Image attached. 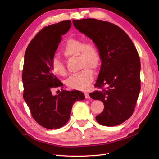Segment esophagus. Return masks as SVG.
<instances>
[{"mask_svg":"<svg viewBox=\"0 0 159 159\" xmlns=\"http://www.w3.org/2000/svg\"><path fill=\"white\" fill-rule=\"evenodd\" d=\"M85 98L87 99H89V98H90V96H89V93H85Z\"/></svg>","mask_w":159,"mask_h":159,"instance_id":"34e87169","label":"esophagus"}]
</instances>
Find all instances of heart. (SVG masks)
<instances>
[{
    "label": "heart",
    "mask_w": 159,
    "mask_h": 159,
    "mask_svg": "<svg viewBox=\"0 0 159 159\" xmlns=\"http://www.w3.org/2000/svg\"><path fill=\"white\" fill-rule=\"evenodd\" d=\"M62 54L67 58L78 57L80 72L69 77L66 85L76 90H86L93 80V70L99 67L101 61L100 53L95 43L84 42L82 39L70 38L66 42L62 49ZM52 72L57 76H65L67 71L63 63L58 58H55L51 63Z\"/></svg>",
    "instance_id": "heart-1"
}]
</instances>
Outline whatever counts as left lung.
<instances>
[{"instance_id":"8db88e82","label":"left lung","mask_w":159,"mask_h":159,"mask_svg":"<svg viewBox=\"0 0 159 159\" xmlns=\"http://www.w3.org/2000/svg\"><path fill=\"white\" fill-rule=\"evenodd\" d=\"M72 22L74 27L92 39L100 53L102 63L94 85L100 89L89 93L104 105L96 120L106 126L123 123L133 115L141 89V63L135 46L113 23L93 18Z\"/></svg>"}]
</instances>
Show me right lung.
Masks as SVG:
<instances>
[{"label": "right lung", "mask_w": 159, "mask_h": 159, "mask_svg": "<svg viewBox=\"0 0 159 159\" xmlns=\"http://www.w3.org/2000/svg\"><path fill=\"white\" fill-rule=\"evenodd\" d=\"M71 25L70 20H65L43 27L29 43L25 55L24 100L36 122L48 129L63 126L69 120L73 104L85 99L80 91L63 90L56 96L52 93L63 83L52 72L51 63L61 36Z\"/></svg>", "instance_id": "1"}]
</instances>
